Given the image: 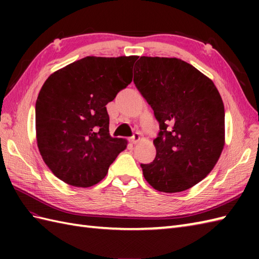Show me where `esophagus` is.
I'll return each instance as SVG.
<instances>
[{
  "mask_svg": "<svg viewBox=\"0 0 259 259\" xmlns=\"http://www.w3.org/2000/svg\"><path fill=\"white\" fill-rule=\"evenodd\" d=\"M139 140H140V134H139V133L134 134L133 138H131V142H133L134 145H136V144H138Z\"/></svg>",
  "mask_w": 259,
  "mask_h": 259,
  "instance_id": "obj_1",
  "label": "esophagus"
}]
</instances>
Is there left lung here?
<instances>
[{
  "instance_id": "obj_1",
  "label": "left lung",
  "mask_w": 259,
  "mask_h": 259,
  "mask_svg": "<svg viewBox=\"0 0 259 259\" xmlns=\"http://www.w3.org/2000/svg\"><path fill=\"white\" fill-rule=\"evenodd\" d=\"M134 82L160 126L155 160L141 164L145 179L168 194L191 188L216 166L225 146V108L216 85L183 60L159 57H141Z\"/></svg>"
}]
</instances>
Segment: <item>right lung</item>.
I'll use <instances>...</instances> for the list:
<instances>
[{
	"label": "right lung",
	"instance_id": "right-lung-1",
	"mask_svg": "<svg viewBox=\"0 0 259 259\" xmlns=\"http://www.w3.org/2000/svg\"><path fill=\"white\" fill-rule=\"evenodd\" d=\"M138 57H85L53 72L35 103L36 144L53 175L74 187L95 186L128 141L109 134L106 106L133 81Z\"/></svg>",
	"mask_w": 259,
	"mask_h": 259
}]
</instances>
